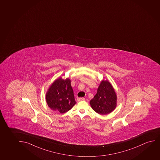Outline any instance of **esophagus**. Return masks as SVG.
<instances>
[{"label": "esophagus", "instance_id": "1", "mask_svg": "<svg viewBox=\"0 0 160 160\" xmlns=\"http://www.w3.org/2000/svg\"><path fill=\"white\" fill-rule=\"evenodd\" d=\"M84 100H85V98H77V101H82Z\"/></svg>", "mask_w": 160, "mask_h": 160}]
</instances>
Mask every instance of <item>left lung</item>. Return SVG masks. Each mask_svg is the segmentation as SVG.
<instances>
[{"label": "left lung", "instance_id": "obj_1", "mask_svg": "<svg viewBox=\"0 0 160 160\" xmlns=\"http://www.w3.org/2000/svg\"><path fill=\"white\" fill-rule=\"evenodd\" d=\"M90 104L93 110L100 115H107L115 110L117 105V95L108 81L101 82Z\"/></svg>", "mask_w": 160, "mask_h": 160}]
</instances>
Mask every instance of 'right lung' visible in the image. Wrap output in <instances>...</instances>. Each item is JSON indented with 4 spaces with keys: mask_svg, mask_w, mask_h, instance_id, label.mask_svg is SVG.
Returning a JSON list of instances; mask_svg holds the SVG:
<instances>
[{
    "mask_svg": "<svg viewBox=\"0 0 160 160\" xmlns=\"http://www.w3.org/2000/svg\"><path fill=\"white\" fill-rule=\"evenodd\" d=\"M46 101L50 108L61 113L71 110L76 102L70 79L60 77L56 79L48 90Z\"/></svg>",
    "mask_w": 160,
    "mask_h": 160,
    "instance_id": "add662e5",
    "label": "right lung"
}]
</instances>
